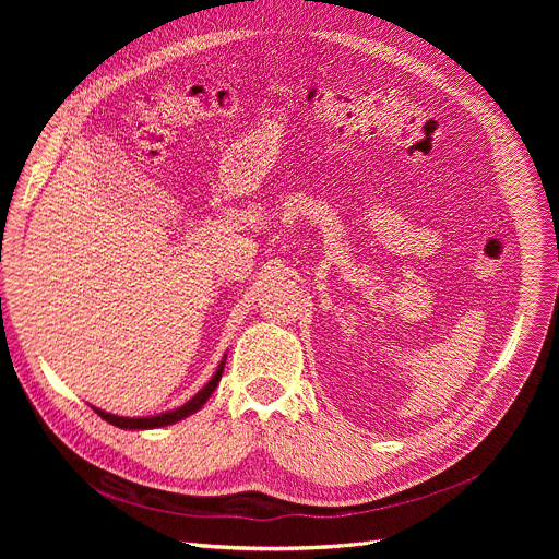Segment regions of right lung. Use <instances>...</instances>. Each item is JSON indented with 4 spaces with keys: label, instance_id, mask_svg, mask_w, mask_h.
<instances>
[{
    "label": "right lung",
    "instance_id": "right-lung-1",
    "mask_svg": "<svg viewBox=\"0 0 559 559\" xmlns=\"http://www.w3.org/2000/svg\"><path fill=\"white\" fill-rule=\"evenodd\" d=\"M224 365H226V356L222 358L217 371L213 373V378L209 380V383H205L188 403L179 405L176 409H167V413L152 415V417H117V415H110V413H106V409H99V407H95V405H93V409H95V413H97L102 419H106L108 424H112V426H117V428H124V430H152V428H163V426L176 424V421H181V419L194 415L197 409H201L203 403L211 399V394L217 390L219 380H222Z\"/></svg>",
    "mask_w": 559,
    "mask_h": 559
}]
</instances>
